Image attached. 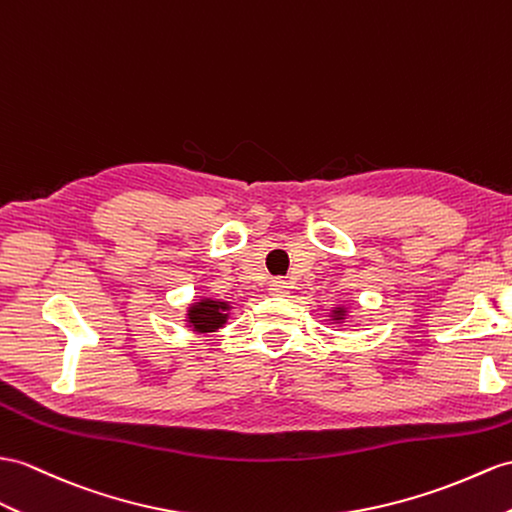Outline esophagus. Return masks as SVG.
I'll list each match as a JSON object with an SVG mask.
<instances>
[{
	"instance_id": "34e87169",
	"label": "esophagus",
	"mask_w": 512,
	"mask_h": 512,
	"mask_svg": "<svg viewBox=\"0 0 512 512\" xmlns=\"http://www.w3.org/2000/svg\"><path fill=\"white\" fill-rule=\"evenodd\" d=\"M289 282L286 280H273L271 284H269V293L271 295H280V297H284V295H289Z\"/></svg>"
}]
</instances>
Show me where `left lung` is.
I'll list each match as a JSON object with an SVG mask.
<instances>
[{"instance_id": "1", "label": "left lung", "mask_w": 512, "mask_h": 512, "mask_svg": "<svg viewBox=\"0 0 512 512\" xmlns=\"http://www.w3.org/2000/svg\"><path fill=\"white\" fill-rule=\"evenodd\" d=\"M345 315H347L345 308H334V310H332V321H343Z\"/></svg>"}]
</instances>
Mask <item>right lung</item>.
I'll use <instances>...</instances> for the list:
<instances>
[{
    "label": "right lung",
    "mask_w": 512,
    "mask_h": 512,
    "mask_svg": "<svg viewBox=\"0 0 512 512\" xmlns=\"http://www.w3.org/2000/svg\"><path fill=\"white\" fill-rule=\"evenodd\" d=\"M230 317V304L221 302V299H210L204 297L199 302L189 306V315H186V321L195 332H217L219 328L226 326V321Z\"/></svg>",
    "instance_id": "add662e5"
}]
</instances>
